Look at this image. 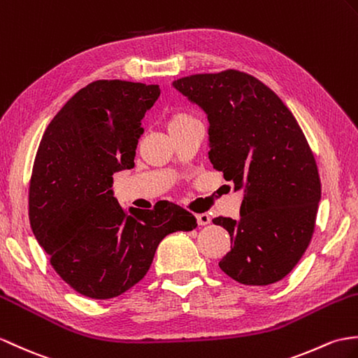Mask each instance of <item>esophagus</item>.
<instances>
[{
    "label": "esophagus",
    "instance_id": "34e87169",
    "mask_svg": "<svg viewBox=\"0 0 358 358\" xmlns=\"http://www.w3.org/2000/svg\"><path fill=\"white\" fill-rule=\"evenodd\" d=\"M196 222H198V226H207V224L210 222V217L207 213H198Z\"/></svg>",
    "mask_w": 358,
    "mask_h": 358
}]
</instances>
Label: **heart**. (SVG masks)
I'll return each mask as SVG.
<instances>
[{
    "label": "heart",
    "mask_w": 358,
    "mask_h": 358,
    "mask_svg": "<svg viewBox=\"0 0 358 358\" xmlns=\"http://www.w3.org/2000/svg\"><path fill=\"white\" fill-rule=\"evenodd\" d=\"M198 122H199V119L196 117L194 113L185 111V110L176 111L168 117V129L171 132H173V131L182 129V128L189 127V124H194V123H198Z\"/></svg>",
    "instance_id": "obj_1"
}]
</instances>
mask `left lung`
<instances>
[{
    "mask_svg": "<svg viewBox=\"0 0 358 358\" xmlns=\"http://www.w3.org/2000/svg\"><path fill=\"white\" fill-rule=\"evenodd\" d=\"M209 120V160L244 189L239 220L218 217L231 248L220 268L244 285L284 279L308 248L320 178L297 120L267 85L238 70L173 80Z\"/></svg>",
    "mask_w": 358,
    "mask_h": 358,
    "instance_id": "left-lung-1",
    "label": "left lung"
}]
</instances>
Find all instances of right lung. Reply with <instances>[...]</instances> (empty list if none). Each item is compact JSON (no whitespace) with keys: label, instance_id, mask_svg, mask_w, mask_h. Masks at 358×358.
<instances>
[{"label":"right lung","instance_id":"obj_1","mask_svg":"<svg viewBox=\"0 0 358 358\" xmlns=\"http://www.w3.org/2000/svg\"><path fill=\"white\" fill-rule=\"evenodd\" d=\"M159 96V85L91 82L39 143L29 190L33 235L55 271L87 297L120 296L145 278L166 235L196 227L177 204L127 212L113 195V176L134 168L141 119Z\"/></svg>","mask_w":358,"mask_h":358}]
</instances>
